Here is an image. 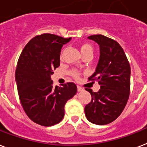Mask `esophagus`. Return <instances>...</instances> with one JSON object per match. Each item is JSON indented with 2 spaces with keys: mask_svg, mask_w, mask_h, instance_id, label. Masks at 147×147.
Masks as SVG:
<instances>
[{
  "mask_svg": "<svg viewBox=\"0 0 147 147\" xmlns=\"http://www.w3.org/2000/svg\"><path fill=\"white\" fill-rule=\"evenodd\" d=\"M77 89L78 92H80V91H83V90H84V88H82L81 86H77Z\"/></svg>",
  "mask_w": 147,
  "mask_h": 147,
  "instance_id": "34e87169",
  "label": "esophagus"
}]
</instances>
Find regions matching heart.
Here are the masks:
<instances>
[{"mask_svg":"<svg viewBox=\"0 0 147 147\" xmlns=\"http://www.w3.org/2000/svg\"><path fill=\"white\" fill-rule=\"evenodd\" d=\"M80 51H81V53H82V55L87 53H93V47L89 44L85 43V44H83V45H81V47H80ZM71 74L74 77L76 78L78 77V75H79L77 71H72L71 72Z\"/></svg>","mask_w":147,"mask_h":147,"instance_id":"heart-1","label":"heart"}]
</instances>
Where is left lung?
I'll return each mask as SVG.
<instances>
[{
	"instance_id": "8db88e82",
	"label": "left lung",
	"mask_w": 147,
	"mask_h": 147,
	"mask_svg": "<svg viewBox=\"0 0 147 147\" xmlns=\"http://www.w3.org/2000/svg\"><path fill=\"white\" fill-rule=\"evenodd\" d=\"M100 47V58L96 70L89 80L97 81L100 89L93 92L91 101L84 107L91 123L107 125L121 115L127 102L131 86V67L123 49L113 39L102 34L88 38Z\"/></svg>"
}]
</instances>
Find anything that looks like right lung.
<instances>
[{"label":"right lung","instance_id":"right-lung-1","mask_svg":"<svg viewBox=\"0 0 147 147\" xmlns=\"http://www.w3.org/2000/svg\"><path fill=\"white\" fill-rule=\"evenodd\" d=\"M52 34L34 37L24 47L16 69L20 102L28 118L42 126L59 123L64 107L77 93L72 82L54 87L51 76L59 66L62 47L71 40Z\"/></svg>","mask_w":147,"mask_h":147}]
</instances>
